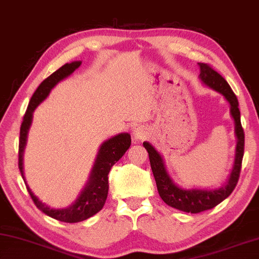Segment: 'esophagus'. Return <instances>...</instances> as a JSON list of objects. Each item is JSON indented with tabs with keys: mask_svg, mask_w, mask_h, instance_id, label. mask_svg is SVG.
Segmentation results:
<instances>
[{
	"mask_svg": "<svg viewBox=\"0 0 259 259\" xmlns=\"http://www.w3.org/2000/svg\"><path fill=\"white\" fill-rule=\"evenodd\" d=\"M133 135H134L135 141H143V140H146L148 132L146 131V128H144V127L141 126V127H138V128L134 130Z\"/></svg>",
	"mask_w": 259,
	"mask_h": 259,
	"instance_id": "obj_1",
	"label": "esophagus"
}]
</instances>
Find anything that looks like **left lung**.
<instances>
[{
	"label": "left lung",
	"mask_w": 259,
	"mask_h": 259,
	"mask_svg": "<svg viewBox=\"0 0 259 259\" xmlns=\"http://www.w3.org/2000/svg\"><path fill=\"white\" fill-rule=\"evenodd\" d=\"M198 65L200 67V78L203 83L212 90L223 94L225 99L229 101L231 106V115H232L235 122V135H237L238 139V144L233 170L231 173L229 183L224 188H221L219 190H184L176 187L173 181L170 180L169 175L167 174L165 165L159 153L157 152L151 144L143 142V147L147 149L149 153L151 169L153 176H155L160 198L168 206L185 212H191V214H198V212L211 209L233 192L240 178L244 152V132L241 120H240L239 102L237 97H235L232 89L230 88L228 81L215 69H212L208 63L199 62Z\"/></svg>",
	"instance_id": "1"
}]
</instances>
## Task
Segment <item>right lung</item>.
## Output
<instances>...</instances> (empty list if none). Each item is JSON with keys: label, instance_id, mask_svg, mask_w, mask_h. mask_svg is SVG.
<instances>
[{"label": "right lung", "instance_id": "right-lung-1", "mask_svg": "<svg viewBox=\"0 0 259 259\" xmlns=\"http://www.w3.org/2000/svg\"><path fill=\"white\" fill-rule=\"evenodd\" d=\"M80 61H75L71 63H66L61 68H59L57 71H54L52 75H50L48 78H45L42 83L39 84L37 90L31 97L28 107L25 112L24 119H22L20 126V137H19V151H18V166H19L20 173L22 179H24V171H22V152L26 144L27 132L30 126L31 116L33 111L43 100L48 97V94L51 89L56 85L58 81L66 78L69 76L71 72H74L80 66ZM131 147V135L128 133L118 134L117 137L112 138L108 141L104 142L101 148H100L99 155L93 167L92 174L88 185L81 191L79 198L77 199L74 205L70 206L66 209H52V208L44 205L42 201H39L36 198L33 192L30 191L28 187H26L28 190V193L34 201L35 206L42 210L44 214L52 217V219L66 222V223H77L90 219L93 215L97 214L102 209L104 202L108 197L109 190V182H108V174L110 171L111 167L124 156V153L127 151V149Z\"/></svg>", "mask_w": 259, "mask_h": 259}]
</instances>
